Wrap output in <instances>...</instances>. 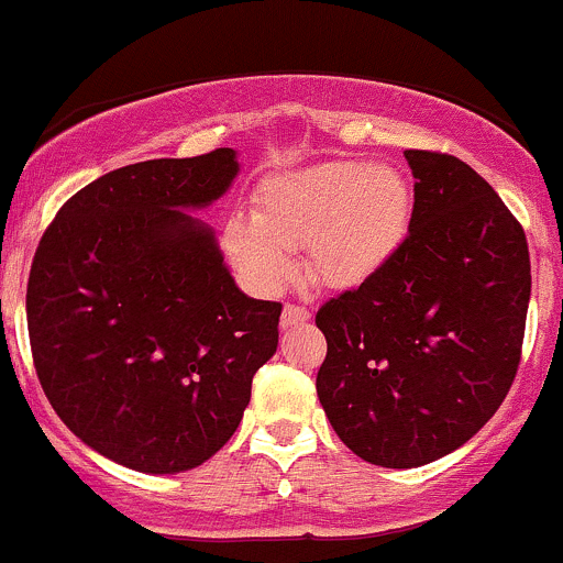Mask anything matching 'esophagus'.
<instances>
[{"label": "esophagus", "instance_id": "1", "mask_svg": "<svg viewBox=\"0 0 563 563\" xmlns=\"http://www.w3.org/2000/svg\"><path fill=\"white\" fill-rule=\"evenodd\" d=\"M305 321H310L308 308H302V305H286V308H283V316H280L283 329L299 327V323H305Z\"/></svg>", "mask_w": 563, "mask_h": 563}]
</instances>
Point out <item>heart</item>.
<instances>
[{"mask_svg":"<svg viewBox=\"0 0 563 563\" xmlns=\"http://www.w3.org/2000/svg\"><path fill=\"white\" fill-rule=\"evenodd\" d=\"M413 190L391 166L332 161L277 174L261 185L253 218L223 225V250L255 291L275 294L294 275V250L305 269L332 291L365 286L402 247Z\"/></svg>","mask_w":563,"mask_h":563,"instance_id":"heart-1","label":"heart"}]
</instances>
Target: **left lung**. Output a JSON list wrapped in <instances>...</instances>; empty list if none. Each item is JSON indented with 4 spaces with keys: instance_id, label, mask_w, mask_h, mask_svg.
<instances>
[{
    "instance_id": "8db88e82",
    "label": "left lung",
    "mask_w": 563,
    "mask_h": 563,
    "mask_svg": "<svg viewBox=\"0 0 563 563\" xmlns=\"http://www.w3.org/2000/svg\"><path fill=\"white\" fill-rule=\"evenodd\" d=\"M413 212L395 258L316 323L318 400L354 455L419 468L498 411L523 345L531 261L498 192L463 161L406 150Z\"/></svg>"
}]
</instances>
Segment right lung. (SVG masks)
<instances>
[{
    "label": "right lung",
    "mask_w": 563,
    "mask_h": 563,
    "mask_svg": "<svg viewBox=\"0 0 563 563\" xmlns=\"http://www.w3.org/2000/svg\"><path fill=\"white\" fill-rule=\"evenodd\" d=\"M240 174L223 146L108 172L59 209L26 288L32 356L62 422L141 474L207 463L277 351L280 302L236 286L209 223Z\"/></svg>",
    "instance_id": "obj_1"
}]
</instances>
